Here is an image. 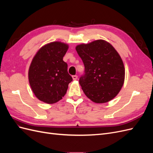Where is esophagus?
<instances>
[{"label":"esophagus","instance_id":"1","mask_svg":"<svg viewBox=\"0 0 153 153\" xmlns=\"http://www.w3.org/2000/svg\"><path fill=\"white\" fill-rule=\"evenodd\" d=\"M72 78H73V80H76L77 78H78V76H77V75H73Z\"/></svg>","mask_w":153,"mask_h":153}]
</instances>
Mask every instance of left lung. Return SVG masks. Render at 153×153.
<instances>
[{
	"label": "left lung",
	"instance_id": "obj_1",
	"mask_svg": "<svg viewBox=\"0 0 153 153\" xmlns=\"http://www.w3.org/2000/svg\"><path fill=\"white\" fill-rule=\"evenodd\" d=\"M76 50L85 66L79 83L88 98L104 103L116 96L123 85L125 69L115 49L103 39L78 45Z\"/></svg>",
	"mask_w": 153,
	"mask_h": 153
}]
</instances>
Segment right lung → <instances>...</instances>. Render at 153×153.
Returning <instances> with one entry per match:
<instances>
[{
    "mask_svg": "<svg viewBox=\"0 0 153 153\" xmlns=\"http://www.w3.org/2000/svg\"><path fill=\"white\" fill-rule=\"evenodd\" d=\"M68 49L66 43H50L38 51L31 62L28 73L30 87L36 98L46 103L61 100L73 80L63 61Z\"/></svg>",
    "mask_w": 153,
    "mask_h": 153,
    "instance_id": "add662e5",
    "label": "right lung"
}]
</instances>
